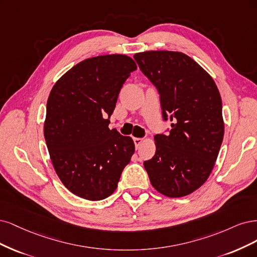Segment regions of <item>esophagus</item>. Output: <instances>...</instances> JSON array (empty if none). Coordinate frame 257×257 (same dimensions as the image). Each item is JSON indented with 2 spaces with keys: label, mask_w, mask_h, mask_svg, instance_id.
<instances>
[{
  "label": "esophagus",
  "mask_w": 257,
  "mask_h": 257,
  "mask_svg": "<svg viewBox=\"0 0 257 257\" xmlns=\"http://www.w3.org/2000/svg\"><path fill=\"white\" fill-rule=\"evenodd\" d=\"M134 142H135L136 148L138 150L139 146L141 145V143H142V139H141V138H134Z\"/></svg>",
  "instance_id": "34e87169"
}]
</instances>
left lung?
I'll return each instance as SVG.
<instances>
[{
    "instance_id": "8db88e82",
    "label": "left lung",
    "mask_w": 257,
    "mask_h": 257,
    "mask_svg": "<svg viewBox=\"0 0 257 257\" xmlns=\"http://www.w3.org/2000/svg\"><path fill=\"white\" fill-rule=\"evenodd\" d=\"M134 57L158 90L163 120L174 121L168 135L155 136L156 154L144 168L157 191L188 195L207 180L219 155L224 136L219 89L184 53L147 51Z\"/></svg>"
}]
</instances>
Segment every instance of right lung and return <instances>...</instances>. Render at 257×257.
Returning <instances> with one entry per match:
<instances>
[{"label": "right lung", "mask_w": 257, "mask_h": 257, "mask_svg": "<svg viewBox=\"0 0 257 257\" xmlns=\"http://www.w3.org/2000/svg\"><path fill=\"white\" fill-rule=\"evenodd\" d=\"M135 70L126 55L92 57L66 72L48 98L44 135L54 170L85 200L110 196L135 154L130 137L109 129L120 89Z\"/></svg>", "instance_id": "right-lung-1"}]
</instances>
